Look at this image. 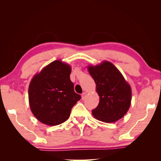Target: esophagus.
<instances>
[{"label": "esophagus", "mask_w": 161, "mask_h": 161, "mask_svg": "<svg viewBox=\"0 0 161 161\" xmlns=\"http://www.w3.org/2000/svg\"><path fill=\"white\" fill-rule=\"evenodd\" d=\"M86 94H87L86 92H84V93H82V94H81V99L83 100L85 99V98L86 97Z\"/></svg>", "instance_id": "esophagus-1"}]
</instances>
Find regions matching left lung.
<instances>
[{
  "mask_svg": "<svg viewBox=\"0 0 161 161\" xmlns=\"http://www.w3.org/2000/svg\"><path fill=\"white\" fill-rule=\"evenodd\" d=\"M88 71L96 83L99 96L97 107L92 110L94 118L105 123L121 119L129 111L131 102V88L120 71L108 61L89 65Z\"/></svg>",
  "mask_w": 161,
  "mask_h": 161,
  "instance_id": "obj_1",
  "label": "left lung"
}]
</instances>
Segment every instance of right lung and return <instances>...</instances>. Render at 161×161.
Here are the masks:
<instances>
[{
    "label": "right lung",
    "instance_id": "add662e5",
    "mask_svg": "<svg viewBox=\"0 0 161 161\" xmlns=\"http://www.w3.org/2000/svg\"><path fill=\"white\" fill-rule=\"evenodd\" d=\"M72 69L55 60L37 73L30 83L28 99L36 119L48 126H56L69 119L72 107L81 99L70 80Z\"/></svg>",
    "mask_w": 161,
    "mask_h": 161
}]
</instances>
